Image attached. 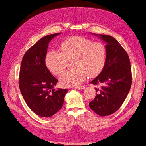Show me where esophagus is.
<instances>
[{
  "instance_id": "1",
  "label": "esophagus",
  "mask_w": 146,
  "mask_h": 146,
  "mask_svg": "<svg viewBox=\"0 0 146 146\" xmlns=\"http://www.w3.org/2000/svg\"><path fill=\"white\" fill-rule=\"evenodd\" d=\"M74 89H77V90H82L85 88V86H76V87H74Z\"/></svg>"
}]
</instances>
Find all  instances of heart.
<instances>
[{"instance_id": "obj_1", "label": "heart", "mask_w": 146, "mask_h": 146, "mask_svg": "<svg viewBox=\"0 0 146 146\" xmlns=\"http://www.w3.org/2000/svg\"><path fill=\"white\" fill-rule=\"evenodd\" d=\"M60 53L50 51L45 59V65L55 76H60L65 70L68 61H72L74 70L65 72L60 77L64 86H76L84 82L86 76L95 77L103 70L106 49L101 42L81 36L66 38L60 45Z\"/></svg>"}]
</instances>
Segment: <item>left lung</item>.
<instances>
[{
	"mask_svg": "<svg viewBox=\"0 0 146 146\" xmlns=\"http://www.w3.org/2000/svg\"><path fill=\"white\" fill-rule=\"evenodd\" d=\"M98 36L106 44V59L103 70L90 82L102 85L101 89L95 88L98 94L89 106L104 117L115 112L123 103L131 88L132 75L128 55L116 39L108 35Z\"/></svg>",
	"mask_w": 146,
	"mask_h": 146,
	"instance_id": "8db88e82",
	"label": "left lung"
}]
</instances>
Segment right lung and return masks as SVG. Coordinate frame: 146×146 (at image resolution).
Masks as SVG:
<instances>
[{"label":"right lung","mask_w":146,"mask_h":146,"mask_svg":"<svg viewBox=\"0 0 146 146\" xmlns=\"http://www.w3.org/2000/svg\"><path fill=\"white\" fill-rule=\"evenodd\" d=\"M61 33L46 35L27 51L19 70V86L29 108L37 115L53 116L61 109L68 89H54L58 80L51 74L45 59L49 42Z\"/></svg>","instance_id":"1"}]
</instances>
